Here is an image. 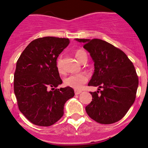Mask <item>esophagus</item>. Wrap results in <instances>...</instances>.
Wrapping results in <instances>:
<instances>
[{"label": "esophagus", "mask_w": 148, "mask_h": 148, "mask_svg": "<svg viewBox=\"0 0 148 148\" xmlns=\"http://www.w3.org/2000/svg\"><path fill=\"white\" fill-rule=\"evenodd\" d=\"M74 92H75V95H79L82 92V91L81 90H75Z\"/></svg>", "instance_id": "obj_1"}]
</instances>
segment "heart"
<instances>
[{"mask_svg":"<svg viewBox=\"0 0 148 148\" xmlns=\"http://www.w3.org/2000/svg\"><path fill=\"white\" fill-rule=\"evenodd\" d=\"M84 56H87L85 50L83 49H79L75 52V56L79 62L82 60V58ZM57 69L58 72H62V59L59 58L56 62ZM88 76L84 73H79V74H73L69 75V77L65 78L64 80V84L68 87L72 88L75 90H80L84 86V84L87 82Z\"/></svg>","mask_w":148,"mask_h":148,"instance_id":"obj_1","label":"heart"}]
</instances>
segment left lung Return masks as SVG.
I'll use <instances>...</instances> for the list:
<instances>
[{"mask_svg":"<svg viewBox=\"0 0 148 148\" xmlns=\"http://www.w3.org/2000/svg\"><path fill=\"white\" fill-rule=\"evenodd\" d=\"M76 40L84 43L94 61L95 70L88 86L100 88V92H90L92 98L86 107L88 115L103 124L119 121L134 104L138 86L132 62L122 50L105 40Z\"/></svg>","mask_w":148,"mask_h":148,"instance_id":"obj_1","label":"left lung"}]
</instances>
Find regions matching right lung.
Returning <instances> with one entry per match:
<instances>
[{
  "instance_id": "add662e5",
  "label": "right lung",
  "mask_w": 148,
  "mask_h": 148,
  "mask_svg": "<svg viewBox=\"0 0 148 148\" xmlns=\"http://www.w3.org/2000/svg\"><path fill=\"white\" fill-rule=\"evenodd\" d=\"M69 42V38L53 36L36 38L17 62L14 92L19 111L32 124H54L64 114L66 102L74 97V89L70 87L55 89L62 83L57 59Z\"/></svg>"
}]
</instances>
